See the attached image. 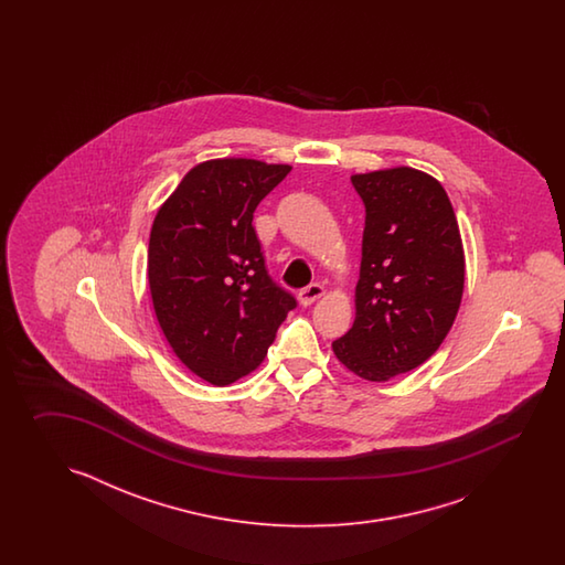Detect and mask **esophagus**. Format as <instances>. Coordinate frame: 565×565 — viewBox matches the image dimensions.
I'll list each match as a JSON object with an SVG mask.
<instances>
[{
	"label": "esophagus",
	"mask_w": 565,
	"mask_h": 565,
	"mask_svg": "<svg viewBox=\"0 0 565 565\" xmlns=\"http://www.w3.org/2000/svg\"><path fill=\"white\" fill-rule=\"evenodd\" d=\"M324 295L323 285H319V282H312L309 287L302 288L299 292L300 305H311L317 299H321Z\"/></svg>",
	"instance_id": "34e87169"
}]
</instances>
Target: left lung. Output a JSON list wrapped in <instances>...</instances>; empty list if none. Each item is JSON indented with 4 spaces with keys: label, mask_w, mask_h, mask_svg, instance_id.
I'll list each match as a JSON object with an SVG mask.
<instances>
[{
    "label": "left lung",
    "mask_w": 565,
    "mask_h": 565,
    "mask_svg": "<svg viewBox=\"0 0 565 565\" xmlns=\"http://www.w3.org/2000/svg\"><path fill=\"white\" fill-rule=\"evenodd\" d=\"M365 205L355 321L333 341L337 360L387 382L433 355L465 288L457 216L438 181L412 168L353 175Z\"/></svg>",
    "instance_id": "obj_1"
}]
</instances>
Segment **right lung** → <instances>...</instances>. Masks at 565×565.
<instances>
[{
    "label": "right lung",
    "instance_id": "1",
    "mask_svg": "<svg viewBox=\"0 0 565 565\" xmlns=\"http://www.w3.org/2000/svg\"><path fill=\"white\" fill-rule=\"evenodd\" d=\"M288 166L200 163L157 212L147 277L157 321L195 375L228 385L253 372L297 299L266 270L254 210Z\"/></svg>",
    "mask_w": 565,
    "mask_h": 565
}]
</instances>
